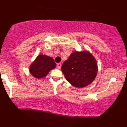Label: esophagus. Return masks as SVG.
<instances>
[{"label": "esophagus", "instance_id": "34e87169", "mask_svg": "<svg viewBox=\"0 0 127 127\" xmlns=\"http://www.w3.org/2000/svg\"><path fill=\"white\" fill-rule=\"evenodd\" d=\"M57 68H61V63L57 64Z\"/></svg>", "mask_w": 127, "mask_h": 127}]
</instances>
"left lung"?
<instances>
[{
	"label": "left lung",
	"instance_id": "obj_1",
	"mask_svg": "<svg viewBox=\"0 0 127 127\" xmlns=\"http://www.w3.org/2000/svg\"><path fill=\"white\" fill-rule=\"evenodd\" d=\"M61 70L68 83L75 87L82 88L94 80L97 72V64L96 59L89 51H75L64 62Z\"/></svg>",
	"mask_w": 127,
	"mask_h": 127
}]
</instances>
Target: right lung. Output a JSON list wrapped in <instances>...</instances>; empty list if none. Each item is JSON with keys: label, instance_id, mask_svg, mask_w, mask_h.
Listing matches in <instances>:
<instances>
[{"label": "right lung", "instance_id": "add662e5", "mask_svg": "<svg viewBox=\"0 0 127 127\" xmlns=\"http://www.w3.org/2000/svg\"><path fill=\"white\" fill-rule=\"evenodd\" d=\"M56 66L52 57L45 55H39L30 66L31 74L37 79L43 78L47 76L51 70Z\"/></svg>", "mask_w": 127, "mask_h": 127}]
</instances>
